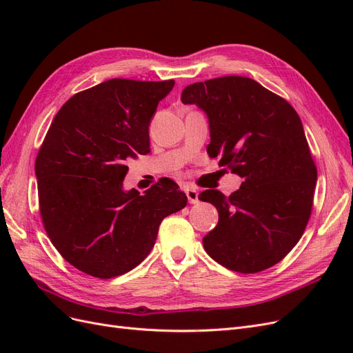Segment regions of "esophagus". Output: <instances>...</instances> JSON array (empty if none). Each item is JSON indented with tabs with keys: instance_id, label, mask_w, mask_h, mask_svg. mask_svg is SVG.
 I'll return each instance as SVG.
<instances>
[{
	"instance_id": "esophagus-1",
	"label": "esophagus",
	"mask_w": 353,
	"mask_h": 353,
	"mask_svg": "<svg viewBox=\"0 0 353 353\" xmlns=\"http://www.w3.org/2000/svg\"><path fill=\"white\" fill-rule=\"evenodd\" d=\"M185 194H187V199H188V203H191V205H196V203L199 201V191L197 188H194L193 185H187L184 188Z\"/></svg>"
}]
</instances>
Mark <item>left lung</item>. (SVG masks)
Returning a JSON list of instances; mask_svg holds the SVG:
<instances>
[{
  "instance_id": "left-lung-1",
  "label": "left lung",
  "mask_w": 353,
  "mask_h": 353,
  "mask_svg": "<svg viewBox=\"0 0 353 353\" xmlns=\"http://www.w3.org/2000/svg\"><path fill=\"white\" fill-rule=\"evenodd\" d=\"M181 101L205 110L209 156L243 178L228 197L200 193L219 213L203 237L205 250L236 272L271 268L301 240L314 205L316 166L301 117L280 95L243 77L191 83Z\"/></svg>"
}]
</instances>
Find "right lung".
Segmentation results:
<instances>
[{"label": "right lung", "instance_id": "obj_1", "mask_svg": "<svg viewBox=\"0 0 353 353\" xmlns=\"http://www.w3.org/2000/svg\"><path fill=\"white\" fill-rule=\"evenodd\" d=\"M175 81L114 78L70 97L56 114L37 160L42 223L74 268L108 280L140 265L163 218L187 196L165 178L141 196L123 191L126 162L150 153L148 126Z\"/></svg>", "mask_w": 353, "mask_h": 353}]
</instances>
